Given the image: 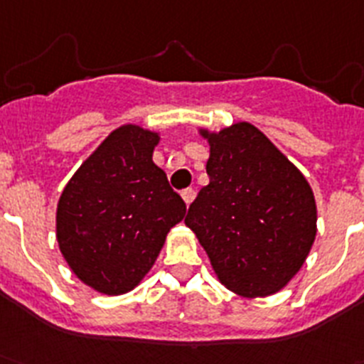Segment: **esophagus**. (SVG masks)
<instances>
[{
	"label": "esophagus",
	"instance_id": "34e87169",
	"mask_svg": "<svg viewBox=\"0 0 364 364\" xmlns=\"http://www.w3.org/2000/svg\"><path fill=\"white\" fill-rule=\"evenodd\" d=\"M181 198H183V201H185L186 205H191L192 201H194V198H196V192L192 191V188H185V191L181 192Z\"/></svg>",
	"mask_w": 364,
	"mask_h": 364
}]
</instances>
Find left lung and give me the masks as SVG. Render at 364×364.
I'll return each mask as SVG.
<instances>
[{
	"label": "left lung",
	"mask_w": 364,
	"mask_h": 364,
	"mask_svg": "<svg viewBox=\"0 0 364 364\" xmlns=\"http://www.w3.org/2000/svg\"><path fill=\"white\" fill-rule=\"evenodd\" d=\"M198 132L210 148V181L188 207L186 227L229 291L245 299L274 295L291 282L314 247V191L251 122Z\"/></svg>",
	"instance_id": "8db88e82"
}]
</instances>
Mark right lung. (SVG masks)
I'll use <instances>...</instances> for the list:
<instances>
[{
	"instance_id": "add662e5",
	"label": "right lung",
	"mask_w": 364,
	"mask_h": 364,
	"mask_svg": "<svg viewBox=\"0 0 364 364\" xmlns=\"http://www.w3.org/2000/svg\"><path fill=\"white\" fill-rule=\"evenodd\" d=\"M161 134L122 124L73 173L56 205V242L78 280L124 295L154 267L186 205L151 156Z\"/></svg>"
}]
</instances>
